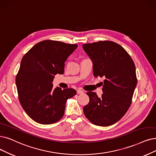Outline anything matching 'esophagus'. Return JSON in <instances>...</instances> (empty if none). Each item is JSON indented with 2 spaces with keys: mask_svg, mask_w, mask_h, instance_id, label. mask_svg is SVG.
<instances>
[{
  "mask_svg": "<svg viewBox=\"0 0 156 156\" xmlns=\"http://www.w3.org/2000/svg\"><path fill=\"white\" fill-rule=\"evenodd\" d=\"M77 94H80V95L84 94V91L83 90H78L77 91Z\"/></svg>",
  "mask_w": 156,
  "mask_h": 156,
  "instance_id": "obj_1",
  "label": "esophagus"
}]
</instances>
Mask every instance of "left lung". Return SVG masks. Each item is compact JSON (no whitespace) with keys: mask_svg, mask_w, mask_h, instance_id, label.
<instances>
[{"mask_svg":"<svg viewBox=\"0 0 156 156\" xmlns=\"http://www.w3.org/2000/svg\"><path fill=\"white\" fill-rule=\"evenodd\" d=\"M93 62V76L105 78L101 98L88 91L90 102L84 107L85 116L93 124L106 127L119 121L132 102L137 85L136 67L130 55L111 41L83 45Z\"/></svg>","mask_w":156,"mask_h":156,"instance_id":"1","label":"left lung"}]
</instances>
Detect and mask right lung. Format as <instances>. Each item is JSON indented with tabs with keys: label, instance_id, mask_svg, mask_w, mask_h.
<instances>
[{
	"label": "right lung",
	"instance_id": "add662e5",
	"mask_svg": "<svg viewBox=\"0 0 156 156\" xmlns=\"http://www.w3.org/2000/svg\"><path fill=\"white\" fill-rule=\"evenodd\" d=\"M77 45L44 40L23 57L16 77L18 99L27 115L37 123L52 124L65 113L66 101L76 95L72 88H53L56 74H63L65 62Z\"/></svg>",
	"mask_w": 156,
	"mask_h": 156
}]
</instances>
